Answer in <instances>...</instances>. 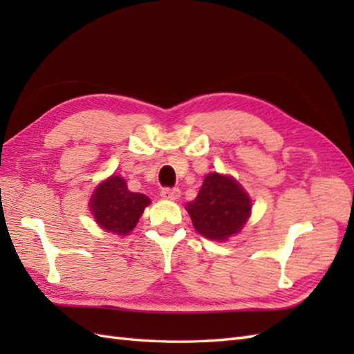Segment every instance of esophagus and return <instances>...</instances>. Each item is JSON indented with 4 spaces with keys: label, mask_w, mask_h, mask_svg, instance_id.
I'll use <instances>...</instances> for the list:
<instances>
[{
    "label": "esophagus",
    "mask_w": 354,
    "mask_h": 354,
    "mask_svg": "<svg viewBox=\"0 0 354 354\" xmlns=\"http://www.w3.org/2000/svg\"><path fill=\"white\" fill-rule=\"evenodd\" d=\"M161 196H162V199L178 201L179 198H181V192H179V189H162Z\"/></svg>",
    "instance_id": "esophagus-1"
}]
</instances>
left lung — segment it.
Wrapping results in <instances>:
<instances>
[{"label":"left lung","instance_id":"8db88e82","mask_svg":"<svg viewBox=\"0 0 354 354\" xmlns=\"http://www.w3.org/2000/svg\"><path fill=\"white\" fill-rule=\"evenodd\" d=\"M251 199L234 178L208 173L194 201L187 204L193 227L209 240H223L243 228L251 214Z\"/></svg>","mask_w":354,"mask_h":354}]
</instances>
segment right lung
<instances>
[{
  "label": "right lung",
  "instance_id": "obj_1",
  "mask_svg": "<svg viewBox=\"0 0 354 354\" xmlns=\"http://www.w3.org/2000/svg\"><path fill=\"white\" fill-rule=\"evenodd\" d=\"M149 204L150 199L146 194L131 192L122 176L112 175L97 185L89 199V209L102 230L127 236L137 227Z\"/></svg>",
  "mask_w": 354,
  "mask_h": 354
}]
</instances>
